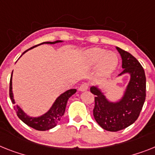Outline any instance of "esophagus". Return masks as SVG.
Returning a JSON list of instances; mask_svg holds the SVG:
<instances>
[{
	"label": "esophagus",
	"mask_w": 155,
	"mask_h": 155,
	"mask_svg": "<svg viewBox=\"0 0 155 155\" xmlns=\"http://www.w3.org/2000/svg\"><path fill=\"white\" fill-rule=\"evenodd\" d=\"M88 88H89V84H87V83H84V84H83L80 85L79 90H80V91H87Z\"/></svg>",
	"instance_id": "34e87169"
}]
</instances>
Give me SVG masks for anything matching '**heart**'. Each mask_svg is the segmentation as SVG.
Returning a JSON list of instances; mask_svg holds the SVG:
<instances>
[{"instance_id":"heart-1","label":"heart","mask_w":155,"mask_h":155,"mask_svg":"<svg viewBox=\"0 0 155 155\" xmlns=\"http://www.w3.org/2000/svg\"><path fill=\"white\" fill-rule=\"evenodd\" d=\"M82 61L87 66L97 65V75L105 77L111 74L118 64V58L114 52H107L100 48L86 50L82 56Z\"/></svg>"}]
</instances>
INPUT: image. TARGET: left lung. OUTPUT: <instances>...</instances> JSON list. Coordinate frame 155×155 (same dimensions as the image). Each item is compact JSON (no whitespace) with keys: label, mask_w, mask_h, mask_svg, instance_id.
Returning <instances> with one entry per match:
<instances>
[{"label":"left lung","mask_w":155,"mask_h":155,"mask_svg":"<svg viewBox=\"0 0 155 155\" xmlns=\"http://www.w3.org/2000/svg\"><path fill=\"white\" fill-rule=\"evenodd\" d=\"M124 70L119 75L129 73V84L124 96L117 102H110L96 87L91 91L94 97L93 114L97 123L103 129L117 132L132 124L140 116L146 98V75L144 70L136 58L119 47Z\"/></svg>","instance_id":"8db88e82"}]
</instances>
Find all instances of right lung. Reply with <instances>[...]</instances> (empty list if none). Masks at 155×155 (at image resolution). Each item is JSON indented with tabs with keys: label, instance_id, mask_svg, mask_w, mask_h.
I'll return each instance as SVG.
<instances>
[{
	"label": "right lung",
	"instance_id": "add662e5",
	"mask_svg": "<svg viewBox=\"0 0 155 155\" xmlns=\"http://www.w3.org/2000/svg\"><path fill=\"white\" fill-rule=\"evenodd\" d=\"M61 41L58 40L55 41H46V42H42L41 44H55L58 42H61ZM39 44V45H41ZM37 45H35L33 47L30 48L29 49H32V48L35 47ZM29 49L26 50L25 52H23V54L28 51ZM22 54V55H23ZM21 55V56H22ZM12 76L10 79V85H9V96L11 98V101L12 103H15V100L13 98V94H12ZM76 92L75 89H70L64 93L61 94L59 97L57 98L55 102L53 103V106L50 108V110L45 114L44 115L38 117H31L29 116L26 115V114L23 110L20 109L18 106H14V110L16 112L18 117L21 120L23 123H25L27 125L30 126L31 128H35V129L38 130V131H46V130L51 129V128H54L57 124H58V122L61 120V119L63 117L64 111H65L66 105H67L68 100L71 97L72 94Z\"/></svg>",
	"mask_w": 155,
	"mask_h": 155
}]
</instances>
